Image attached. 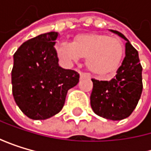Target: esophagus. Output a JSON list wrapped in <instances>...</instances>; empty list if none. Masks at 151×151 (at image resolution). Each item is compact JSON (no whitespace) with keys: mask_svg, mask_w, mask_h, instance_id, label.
Returning a JSON list of instances; mask_svg holds the SVG:
<instances>
[{"mask_svg":"<svg viewBox=\"0 0 151 151\" xmlns=\"http://www.w3.org/2000/svg\"><path fill=\"white\" fill-rule=\"evenodd\" d=\"M80 77H81V79H83V78H85V77H91V75H90V73H86V72H81V74H80Z\"/></svg>","mask_w":151,"mask_h":151,"instance_id":"obj_1","label":"esophagus"}]
</instances>
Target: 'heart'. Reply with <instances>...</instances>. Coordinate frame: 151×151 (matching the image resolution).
I'll use <instances>...</instances> for the list:
<instances>
[{
	"label": "heart",
	"instance_id": "heart-1",
	"mask_svg": "<svg viewBox=\"0 0 151 151\" xmlns=\"http://www.w3.org/2000/svg\"><path fill=\"white\" fill-rule=\"evenodd\" d=\"M59 58L70 64L81 57L86 58V66L99 76H109L120 65L124 45L116 37L100 33H83L75 37L73 42H60L56 46Z\"/></svg>",
	"mask_w": 151,
	"mask_h": 151
}]
</instances>
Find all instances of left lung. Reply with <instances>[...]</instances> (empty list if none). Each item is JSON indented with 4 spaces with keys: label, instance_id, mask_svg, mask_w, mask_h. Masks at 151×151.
<instances>
[{
    "label": "left lung",
    "instance_id": "obj_1",
    "mask_svg": "<svg viewBox=\"0 0 151 151\" xmlns=\"http://www.w3.org/2000/svg\"><path fill=\"white\" fill-rule=\"evenodd\" d=\"M126 40L125 57L111 81L91 79L93 89L91 94V106L93 111L107 119L121 120L134 111L141 96L142 67L139 53L129 40L118 31L111 30Z\"/></svg>",
    "mask_w": 151,
    "mask_h": 151
}]
</instances>
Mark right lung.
<instances>
[{
    "label": "right lung",
    "mask_w": 151,
    "mask_h": 151,
    "mask_svg": "<svg viewBox=\"0 0 151 151\" xmlns=\"http://www.w3.org/2000/svg\"><path fill=\"white\" fill-rule=\"evenodd\" d=\"M58 37L55 32L38 35L22 43L13 55V98L32 119H46L59 113L68 91L79 82L77 71L59 66L54 48Z\"/></svg>",
    "instance_id": "right-lung-1"
}]
</instances>
